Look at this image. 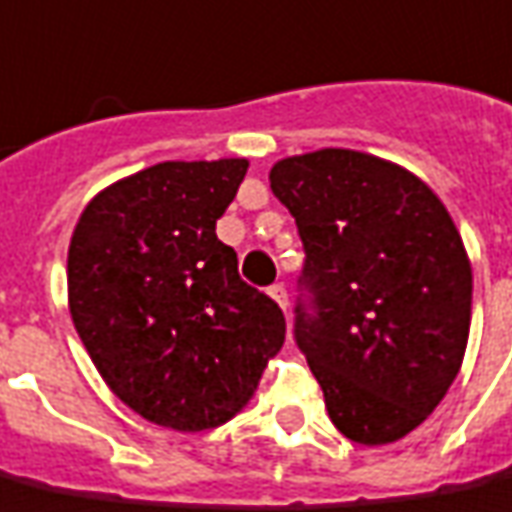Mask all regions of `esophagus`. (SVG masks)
<instances>
[{"label": "esophagus", "instance_id": "esophagus-1", "mask_svg": "<svg viewBox=\"0 0 512 512\" xmlns=\"http://www.w3.org/2000/svg\"><path fill=\"white\" fill-rule=\"evenodd\" d=\"M268 295H271L276 304L282 306V309L287 312V290H285V285H279V282H276V285L268 287Z\"/></svg>", "mask_w": 512, "mask_h": 512}]
</instances>
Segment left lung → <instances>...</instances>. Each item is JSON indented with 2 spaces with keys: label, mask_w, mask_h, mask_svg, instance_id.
<instances>
[{
  "label": "left lung",
  "mask_w": 512,
  "mask_h": 512,
  "mask_svg": "<svg viewBox=\"0 0 512 512\" xmlns=\"http://www.w3.org/2000/svg\"><path fill=\"white\" fill-rule=\"evenodd\" d=\"M304 244L293 339L333 426L396 442L429 418L467 350L472 268L453 219L420 179L361 151L271 168Z\"/></svg>",
  "instance_id": "left-lung-1"
}]
</instances>
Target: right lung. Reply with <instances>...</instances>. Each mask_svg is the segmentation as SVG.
Instances as JSON below:
<instances>
[{
  "instance_id": "1",
  "label": "right lung",
  "mask_w": 512,
  "mask_h": 512,
  "mask_svg": "<svg viewBox=\"0 0 512 512\" xmlns=\"http://www.w3.org/2000/svg\"><path fill=\"white\" fill-rule=\"evenodd\" d=\"M246 168L160 162L100 192L75 225V331L108 388L157 426H222L285 344L279 304L246 285L217 238Z\"/></svg>"
}]
</instances>
